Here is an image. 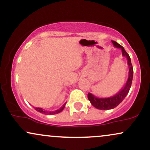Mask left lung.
<instances>
[{
    "label": "left lung",
    "mask_w": 150,
    "mask_h": 150,
    "mask_svg": "<svg viewBox=\"0 0 150 150\" xmlns=\"http://www.w3.org/2000/svg\"><path fill=\"white\" fill-rule=\"evenodd\" d=\"M111 42H112L113 46L115 47L121 49L122 56L127 58L129 68L128 77L124 87L120 89L118 93H116V94L112 96V97L107 98H99L95 97V96L93 95L91 93H88L87 97H88V99L90 101L91 104H92L93 106L100 110L112 109V108H114L118 104H120L123 99H125V97H126L129 90H130L132 81V77H133V68H132V65L131 64V60H130V58L128 54V53L125 51L124 48L123 46H120L116 42H114V41H111Z\"/></svg>",
    "instance_id": "8db88e82"
}]
</instances>
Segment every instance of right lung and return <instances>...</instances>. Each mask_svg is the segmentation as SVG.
Wrapping results in <instances>:
<instances>
[{"mask_svg":"<svg viewBox=\"0 0 150 150\" xmlns=\"http://www.w3.org/2000/svg\"><path fill=\"white\" fill-rule=\"evenodd\" d=\"M65 104H66V103H65V104H63V106H62L61 107L59 108V109L56 110V111H45V110H44V109H43L42 108H39V107H37V108H35V110H36V111H39V112H40V113H46V114H49V115H53V114H56V113H58L61 112V111H63V108H65Z\"/></svg>","mask_w":150,"mask_h":150,"instance_id":"add662e5","label":"right lung"}]
</instances>
